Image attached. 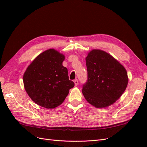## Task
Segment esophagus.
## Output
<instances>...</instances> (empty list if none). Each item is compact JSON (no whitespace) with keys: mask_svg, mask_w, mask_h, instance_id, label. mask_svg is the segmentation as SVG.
Wrapping results in <instances>:
<instances>
[{"mask_svg":"<svg viewBox=\"0 0 147 147\" xmlns=\"http://www.w3.org/2000/svg\"><path fill=\"white\" fill-rule=\"evenodd\" d=\"M74 82V83H75V86H77L78 84V80L77 79H75Z\"/></svg>","mask_w":147,"mask_h":147,"instance_id":"esophagus-1","label":"esophagus"}]
</instances>
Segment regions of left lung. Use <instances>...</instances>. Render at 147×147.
Segmentation results:
<instances>
[{
    "label": "left lung",
    "instance_id": "obj_1",
    "mask_svg": "<svg viewBox=\"0 0 147 147\" xmlns=\"http://www.w3.org/2000/svg\"><path fill=\"white\" fill-rule=\"evenodd\" d=\"M86 64L88 80L82 89L84 98L96 108L114 104L127 87L126 69L112 55L97 49L88 53Z\"/></svg>",
    "mask_w": 147,
    "mask_h": 147
}]
</instances>
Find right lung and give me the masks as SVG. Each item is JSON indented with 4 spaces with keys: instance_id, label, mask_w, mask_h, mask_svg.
Wrapping results in <instances>:
<instances>
[{
    "instance_id": "obj_1",
    "label": "right lung",
    "mask_w": 147,
    "mask_h": 147,
    "mask_svg": "<svg viewBox=\"0 0 147 147\" xmlns=\"http://www.w3.org/2000/svg\"><path fill=\"white\" fill-rule=\"evenodd\" d=\"M65 56L55 49L38 55L26 69L24 86L37 105L51 109L60 105L75 84L69 80L67 69L63 65Z\"/></svg>"
}]
</instances>
